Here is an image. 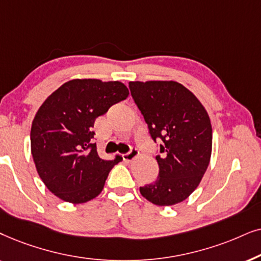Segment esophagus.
I'll use <instances>...</instances> for the list:
<instances>
[{
    "mask_svg": "<svg viewBox=\"0 0 261 261\" xmlns=\"http://www.w3.org/2000/svg\"><path fill=\"white\" fill-rule=\"evenodd\" d=\"M138 154H140V151H138L136 148H133L130 151L126 152V154H123V159L125 161H133L135 158H137Z\"/></svg>",
    "mask_w": 261,
    "mask_h": 261,
    "instance_id": "34e87169",
    "label": "esophagus"
}]
</instances>
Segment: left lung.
<instances>
[{
  "label": "left lung",
  "mask_w": 261,
  "mask_h": 261,
  "mask_svg": "<svg viewBox=\"0 0 261 261\" xmlns=\"http://www.w3.org/2000/svg\"><path fill=\"white\" fill-rule=\"evenodd\" d=\"M128 88L156 142L159 176L140 187L145 199L159 206L185 200L206 172L213 149V127L206 110L181 83L128 82Z\"/></svg>",
  "instance_id": "8db88e82"
}]
</instances>
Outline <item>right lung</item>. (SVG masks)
<instances>
[{"instance_id":"right-lung-1","label":"right lung","mask_w":261,"mask_h":261,"mask_svg":"<svg viewBox=\"0 0 261 261\" xmlns=\"http://www.w3.org/2000/svg\"><path fill=\"white\" fill-rule=\"evenodd\" d=\"M127 96L128 89L119 81L76 79L39 107L31 127V151L38 174L55 196L72 204L99 196L121 158L100 159L93 126L96 118Z\"/></svg>"}]
</instances>
